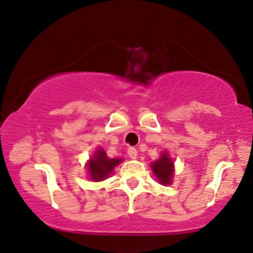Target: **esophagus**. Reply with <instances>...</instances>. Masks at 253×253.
<instances>
[{
	"instance_id": "34e87169",
	"label": "esophagus",
	"mask_w": 253,
	"mask_h": 253,
	"mask_svg": "<svg viewBox=\"0 0 253 253\" xmlns=\"http://www.w3.org/2000/svg\"><path fill=\"white\" fill-rule=\"evenodd\" d=\"M127 153H128L129 158L136 159L137 158V154H138V152H137V149L134 148V147H129V148L127 149Z\"/></svg>"
}]
</instances>
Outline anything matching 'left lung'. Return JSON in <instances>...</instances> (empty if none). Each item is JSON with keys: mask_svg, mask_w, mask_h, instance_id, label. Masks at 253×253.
Listing matches in <instances>:
<instances>
[{"mask_svg": "<svg viewBox=\"0 0 253 253\" xmlns=\"http://www.w3.org/2000/svg\"><path fill=\"white\" fill-rule=\"evenodd\" d=\"M152 171L157 176L158 181L163 185H169L171 184V178H173L174 171V163L173 159L169 157L167 152H163L159 159L151 163Z\"/></svg>", "mask_w": 253, "mask_h": 253, "instance_id": "1", "label": "left lung"}]
</instances>
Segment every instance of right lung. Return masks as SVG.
Wrapping results in <instances>:
<instances>
[{
  "label": "right lung",
  "instance_id": "add662e5",
  "mask_svg": "<svg viewBox=\"0 0 253 253\" xmlns=\"http://www.w3.org/2000/svg\"><path fill=\"white\" fill-rule=\"evenodd\" d=\"M122 158H109L102 148H97L94 156L87 162V171L91 180L101 181L114 171L115 167L119 166Z\"/></svg>",
  "mask_w": 253,
  "mask_h": 253
}]
</instances>
